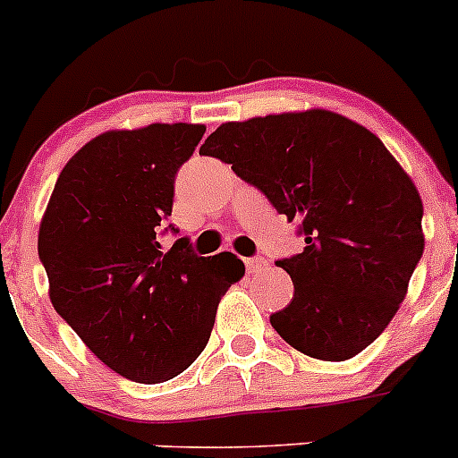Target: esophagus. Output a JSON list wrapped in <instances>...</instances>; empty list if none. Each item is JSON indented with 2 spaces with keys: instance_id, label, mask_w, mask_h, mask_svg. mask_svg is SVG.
I'll list each match as a JSON object with an SVG mask.
<instances>
[{
  "instance_id": "esophagus-1",
  "label": "esophagus",
  "mask_w": 458,
  "mask_h": 458,
  "mask_svg": "<svg viewBox=\"0 0 458 458\" xmlns=\"http://www.w3.org/2000/svg\"><path fill=\"white\" fill-rule=\"evenodd\" d=\"M243 264H246L248 273H261V270L268 268V261H266L264 257H248Z\"/></svg>"
}]
</instances>
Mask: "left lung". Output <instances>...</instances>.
I'll list each match as a JSON object with an SVG mask.
<instances>
[{"instance_id":"1","label":"left lung","mask_w":458,"mask_h":458,"mask_svg":"<svg viewBox=\"0 0 458 458\" xmlns=\"http://www.w3.org/2000/svg\"><path fill=\"white\" fill-rule=\"evenodd\" d=\"M203 157L300 224L306 246L275 264L293 300L270 324L297 352L349 360L387 328L423 257V201L383 140L324 109L225 123Z\"/></svg>"}]
</instances>
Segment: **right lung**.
Masks as SVG:
<instances>
[{
	"mask_svg": "<svg viewBox=\"0 0 458 458\" xmlns=\"http://www.w3.org/2000/svg\"><path fill=\"white\" fill-rule=\"evenodd\" d=\"M203 125L106 131L64 165L39 224L53 309L109 369L157 385L206 349L216 306L243 277L233 252L199 257L188 237L163 248L179 167Z\"/></svg>",
	"mask_w": 458,
	"mask_h": 458,
	"instance_id": "add662e5",
	"label": "right lung"
}]
</instances>
